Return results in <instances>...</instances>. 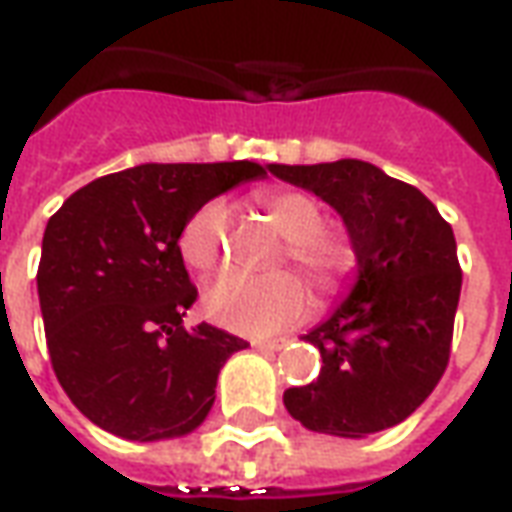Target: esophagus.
<instances>
[{"label": "esophagus", "instance_id": "esophagus-1", "mask_svg": "<svg viewBox=\"0 0 512 512\" xmlns=\"http://www.w3.org/2000/svg\"><path fill=\"white\" fill-rule=\"evenodd\" d=\"M252 348L260 354H274L279 348H285V340H252Z\"/></svg>", "mask_w": 512, "mask_h": 512}]
</instances>
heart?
I'll use <instances>...</instances> for the list:
<instances>
[{
  "label": "heart",
  "mask_w": 512,
  "mask_h": 512,
  "mask_svg": "<svg viewBox=\"0 0 512 512\" xmlns=\"http://www.w3.org/2000/svg\"><path fill=\"white\" fill-rule=\"evenodd\" d=\"M260 208L288 238V257L307 271L321 290H332L354 263L351 249L323 233V211L310 194L277 189L260 194ZM227 205L219 200L205 202L191 213L178 238L180 257L194 271H213L224 257ZM310 290L296 274L279 271L268 277L224 274L213 279L202 293L208 318L224 329L249 337H271L304 318L310 310Z\"/></svg>",
  "instance_id": "obj_1"
}]
</instances>
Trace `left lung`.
<instances>
[{
  "mask_svg": "<svg viewBox=\"0 0 512 512\" xmlns=\"http://www.w3.org/2000/svg\"><path fill=\"white\" fill-rule=\"evenodd\" d=\"M340 213L356 277L345 301L304 334L321 373L285 392L293 419L315 433L365 439L411 417L450 362L461 266L452 227L414 186L376 164H268Z\"/></svg>",
  "mask_w": 512,
  "mask_h": 512,
  "instance_id": "1",
  "label": "left lung"
}]
</instances>
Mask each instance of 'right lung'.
Wrapping results in <instances>:
<instances>
[{
  "mask_svg": "<svg viewBox=\"0 0 512 512\" xmlns=\"http://www.w3.org/2000/svg\"><path fill=\"white\" fill-rule=\"evenodd\" d=\"M266 178L252 161L139 164L73 191L49 219L38 296L57 381L98 428L128 441L197 430L241 337L183 326L197 299L178 238L205 202Z\"/></svg>",
  "mask_w": 512,
  "mask_h": 512,
  "instance_id": "1",
  "label": "right lung"
}]
</instances>
